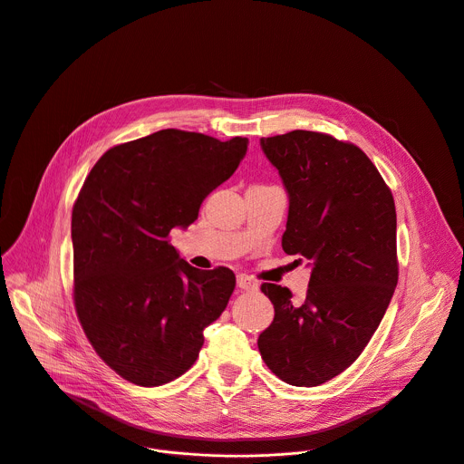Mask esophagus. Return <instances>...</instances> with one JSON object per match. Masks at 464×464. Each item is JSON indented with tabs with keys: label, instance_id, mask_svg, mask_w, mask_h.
<instances>
[{
	"label": "esophagus",
	"instance_id": "esophagus-1",
	"mask_svg": "<svg viewBox=\"0 0 464 464\" xmlns=\"http://www.w3.org/2000/svg\"><path fill=\"white\" fill-rule=\"evenodd\" d=\"M237 286L240 288V290H256V281L255 279H251L249 276H244V274H240L238 277H237Z\"/></svg>",
	"mask_w": 464,
	"mask_h": 464
}]
</instances>
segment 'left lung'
<instances>
[{"instance_id": "obj_1", "label": "left lung", "mask_w": 464, "mask_h": 464, "mask_svg": "<svg viewBox=\"0 0 464 464\" xmlns=\"http://www.w3.org/2000/svg\"><path fill=\"white\" fill-rule=\"evenodd\" d=\"M290 196L283 249L308 260L306 297L264 283L276 317L258 336L268 369L297 387L351 367L378 328L399 283L391 188L362 149L321 131L262 138Z\"/></svg>"}]
</instances>
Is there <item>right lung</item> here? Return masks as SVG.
Here are the masks:
<instances>
[{
  "mask_svg": "<svg viewBox=\"0 0 464 464\" xmlns=\"http://www.w3.org/2000/svg\"><path fill=\"white\" fill-rule=\"evenodd\" d=\"M246 150V138L167 128L106 150L88 174L72 215L73 301L88 342L124 380L181 376L226 310L235 274L192 268L169 235L198 218Z\"/></svg>",
  "mask_w": 464,
  "mask_h": 464,
  "instance_id": "right-lung-1",
  "label": "right lung"
}]
</instances>
